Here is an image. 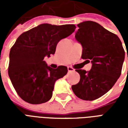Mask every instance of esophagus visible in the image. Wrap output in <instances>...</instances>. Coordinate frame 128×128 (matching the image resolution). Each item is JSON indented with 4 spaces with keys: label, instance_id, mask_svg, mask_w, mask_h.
Masks as SVG:
<instances>
[{
    "label": "esophagus",
    "instance_id": "obj_1",
    "mask_svg": "<svg viewBox=\"0 0 128 128\" xmlns=\"http://www.w3.org/2000/svg\"><path fill=\"white\" fill-rule=\"evenodd\" d=\"M68 72H71V71H74L75 69L71 66H68Z\"/></svg>",
    "mask_w": 128,
    "mask_h": 128
}]
</instances>
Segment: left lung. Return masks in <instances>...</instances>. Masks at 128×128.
<instances>
[{"label":"left lung","instance_id":"1","mask_svg":"<svg viewBox=\"0 0 128 128\" xmlns=\"http://www.w3.org/2000/svg\"><path fill=\"white\" fill-rule=\"evenodd\" d=\"M78 26L75 39L83 48L82 58L91 60L92 67L88 72L75 70L80 80L71 88L80 99L92 101L109 91L119 78L125 50L118 37L99 24L84 21Z\"/></svg>","mask_w":128,"mask_h":128}]
</instances>
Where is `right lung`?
Masks as SVG:
<instances>
[{
  "mask_svg": "<svg viewBox=\"0 0 128 128\" xmlns=\"http://www.w3.org/2000/svg\"><path fill=\"white\" fill-rule=\"evenodd\" d=\"M74 24H41L18 37L10 53L8 74L13 86L24 101L32 104L48 102L56 82L66 75L68 68L54 69L44 61L56 52L62 39L75 32Z\"/></svg>",
  "mask_w": 128,
  "mask_h": 128,
  "instance_id": "add662e5",
  "label": "right lung"
}]
</instances>
